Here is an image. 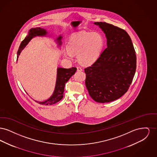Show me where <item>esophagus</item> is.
<instances>
[{"instance_id":"obj_1","label":"esophagus","mask_w":157,"mask_h":157,"mask_svg":"<svg viewBox=\"0 0 157 157\" xmlns=\"http://www.w3.org/2000/svg\"><path fill=\"white\" fill-rule=\"evenodd\" d=\"M77 71H82V69L80 67H77Z\"/></svg>"}]
</instances>
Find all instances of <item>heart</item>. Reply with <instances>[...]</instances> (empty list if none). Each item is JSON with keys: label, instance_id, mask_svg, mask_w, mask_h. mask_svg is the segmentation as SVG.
Listing matches in <instances>:
<instances>
[{"label": "heart", "instance_id": "heart-1", "mask_svg": "<svg viewBox=\"0 0 157 157\" xmlns=\"http://www.w3.org/2000/svg\"><path fill=\"white\" fill-rule=\"evenodd\" d=\"M104 44L101 34L97 32H75L69 38L67 49L65 56H72V53L78 54V59L83 65H90L97 59Z\"/></svg>", "mask_w": 157, "mask_h": 157}]
</instances>
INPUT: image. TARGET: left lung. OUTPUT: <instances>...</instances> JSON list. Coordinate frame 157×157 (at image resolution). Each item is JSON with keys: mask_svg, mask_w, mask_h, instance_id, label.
Returning a JSON list of instances; mask_svg holds the SVG:
<instances>
[{"mask_svg": "<svg viewBox=\"0 0 157 157\" xmlns=\"http://www.w3.org/2000/svg\"><path fill=\"white\" fill-rule=\"evenodd\" d=\"M94 23L105 33L107 48L91 66L85 68V85L95 101L110 102L129 89L136 71V54L125 30L108 23Z\"/></svg>", "mask_w": 157, "mask_h": 157, "instance_id": "8db88e82", "label": "left lung"}]
</instances>
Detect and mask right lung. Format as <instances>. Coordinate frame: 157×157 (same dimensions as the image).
<instances>
[{
    "instance_id": "add662e5",
    "label": "right lung",
    "mask_w": 157,
    "mask_h": 157,
    "mask_svg": "<svg viewBox=\"0 0 157 157\" xmlns=\"http://www.w3.org/2000/svg\"><path fill=\"white\" fill-rule=\"evenodd\" d=\"M47 34L46 30L41 28H36L31 29L29 34L25 39L21 42V45L19 48V49L17 52V60L19 58V56L23 49L26 46V45L29 43L30 40L35 36H45ZM61 36H59L57 39V41L59 43V45H61ZM76 71V67H72L71 68H62L58 67L57 71V79L56 82V86L51 97L49 98L48 100L44 102H37L38 104L42 105L54 104L60 101L63 97L64 90H65V86L66 83L68 81L70 78L73 75H74L75 72Z\"/></svg>"
}]
</instances>
